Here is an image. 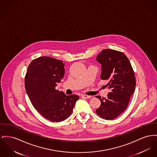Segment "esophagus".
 Returning <instances> with one entry per match:
<instances>
[{
  "label": "esophagus",
  "mask_w": 157,
  "mask_h": 157,
  "mask_svg": "<svg viewBox=\"0 0 157 157\" xmlns=\"http://www.w3.org/2000/svg\"><path fill=\"white\" fill-rule=\"evenodd\" d=\"M83 98H86V99H88V98H91V96H90V95H82L81 96Z\"/></svg>",
  "instance_id": "obj_1"
}]
</instances>
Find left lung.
I'll list each match as a JSON object with an SVG mask.
<instances>
[{
	"label": "left lung",
	"mask_w": 157,
	"mask_h": 157,
	"mask_svg": "<svg viewBox=\"0 0 157 157\" xmlns=\"http://www.w3.org/2000/svg\"><path fill=\"white\" fill-rule=\"evenodd\" d=\"M96 60L101 65L102 80H107L111 89L106 98L96 96L101 102L96 113L102 119L113 120L125 110L135 91L136 80L128 58L123 53L104 49Z\"/></svg>",
	"instance_id": "8db88e82"
}]
</instances>
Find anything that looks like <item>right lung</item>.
<instances>
[{"mask_svg": "<svg viewBox=\"0 0 157 157\" xmlns=\"http://www.w3.org/2000/svg\"><path fill=\"white\" fill-rule=\"evenodd\" d=\"M65 63L50 57H40L28 66L25 86L34 107L44 118L60 122L72 113L79 99L77 95H66L56 90L65 75Z\"/></svg>", "mask_w": 157, "mask_h": 157, "instance_id": "add662e5", "label": "right lung"}]
</instances>
